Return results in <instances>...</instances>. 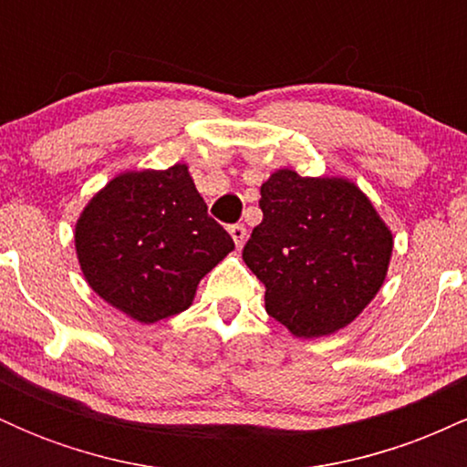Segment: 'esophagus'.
Here are the masks:
<instances>
[{
    "label": "esophagus",
    "instance_id": "esophagus-1",
    "mask_svg": "<svg viewBox=\"0 0 467 467\" xmlns=\"http://www.w3.org/2000/svg\"><path fill=\"white\" fill-rule=\"evenodd\" d=\"M228 230H230V234H233L234 245L241 248V245H244V241H245V226H244V223H233V226H230Z\"/></svg>",
    "mask_w": 467,
    "mask_h": 467
}]
</instances>
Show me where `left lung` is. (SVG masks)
<instances>
[{"mask_svg":"<svg viewBox=\"0 0 467 467\" xmlns=\"http://www.w3.org/2000/svg\"><path fill=\"white\" fill-rule=\"evenodd\" d=\"M264 219L244 245L265 312L298 337L334 334L373 301L393 237L351 182L281 169L261 186Z\"/></svg>","mask_w":467,"mask_h":467,"instance_id":"1","label":"left lung"}]
</instances>
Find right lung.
<instances>
[{
    "instance_id": "add662e5",
    "label": "right lung",
    "mask_w": 467,
    "mask_h": 467,
    "mask_svg": "<svg viewBox=\"0 0 467 467\" xmlns=\"http://www.w3.org/2000/svg\"><path fill=\"white\" fill-rule=\"evenodd\" d=\"M74 241L89 287L140 323L184 312L234 248L186 164L118 175L85 206Z\"/></svg>"
}]
</instances>
